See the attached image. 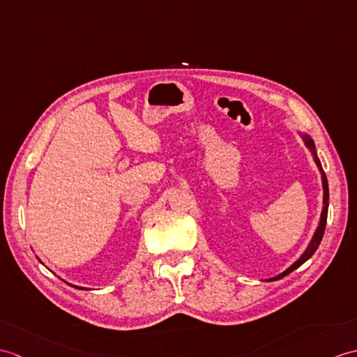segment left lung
<instances>
[{"instance_id":"8db88e82","label":"left lung","mask_w":357,"mask_h":357,"mask_svg":"<svg viewBox=\"0 0 357 357\" xmlns=\"http://www.w3.org/2000/svg\"><path fill=\"white\" fill-rule=\"evenodd\" d=\"M296 132H298V134H300V137L303 138L305 146H307V147L310 149V152H312V155H313V160H314V164L318 165L319 173H321V181H322V211H321V218H319V222H318V227H317V229H314V233H313V237H312V240H310V243L307 245V248H305V251L300 255V259L295 260L286 271L278 273V275H275V277L268 278L266 281H275V280L283 278V277L289 275V273H291L292 271L300 268L303 263L307 261V260L310 259V257L314 254V251L318 250V246H319L321 240H322V236H324V231H326L327 213H328V182H327V176H326L324 170H322V165H321V161H319L318 153H317V146H314V141L312 139V137H310L309 134H305V132H301V130H296Z\"/></svg>"}]
</instances>
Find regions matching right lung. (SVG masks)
Masks as SVG:
<instances>
[{
	"label": "right lung",
	"mask_w": 357,
	"mask_h": 357,
	"mask_svg": "<svg viewBox=\"0 0 357 357\" xmlns=\"http://www.w3.org/2000/svg\"><path fill=\"white\" fill-rule=\"evenodd\" d=\"M70 284V283H68ZM70 286H73V287H76V289H80V291H86V287H80V286H74V284H70Z\"/></svg>",
	"instance_id": "right-lung-1"
}]
</instances>
